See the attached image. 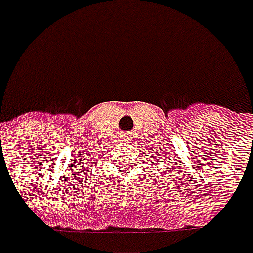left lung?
<instances>
[{
  "instance_id": "8db88e82",
  "label": "left lung",
  "mask_w": 253,
  "mask_h": 253,
  "mask_svg": "<svg viewBox=\"0 0 253 253\" xmlns=\"http://www.w3.org/2000/svg\"><path fill=\"white\" fill-rule=\"evenodd\" d=\"M172 169H173V168H172Z\"/></svg>"
}]
</instances>
